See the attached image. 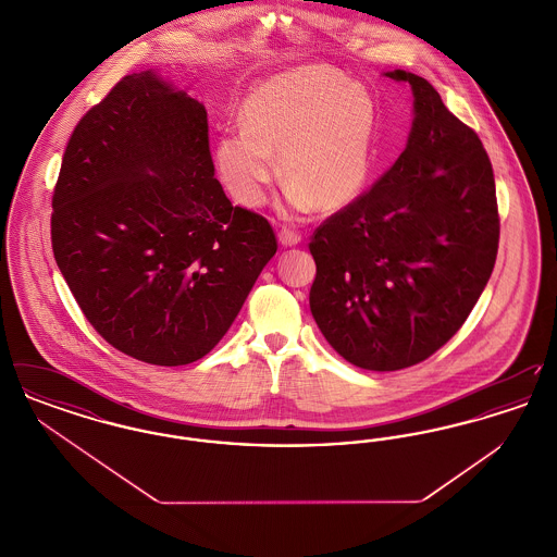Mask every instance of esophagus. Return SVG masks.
I'll use <instances>...</instances> for the list:
<instances>
[{
    "instance_id": "1",
    "label": "esophagus",
    "mask_w": 557,
    "mask_h": 557,
    "mask_svg": "<svg viewBox=\"0 0 557 557\" xmlns=\"http://www.w3.org/2000/svg\"><path fill=\"white\" fill-rule=\"evenodd\" d=\"M277 238H280V244H282V246H286V248L300 244V239H302L298 232H294V230H286V227H282V230H280Z\"/></svg>"
}]
</instances>
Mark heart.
Wrapping results in <instances>:
<instances>
[{"label": "heart", "instance_id": "heart-1", "mask_svg": "<svg viewBox=\"0 0 557 557\" xmlns=\"http://www.w3.org/2000/svg\"><path fill=\"white\" fill-rule=\"evenodd\" d=\"M377 108L370 91L327 64L261 83L244 102L239 132L223 133L214 164L244 207H261L282 177L294 211H343L368 186Z\"/></svg>", "mask_w": 557, "mask_h": 557}]
</instances>
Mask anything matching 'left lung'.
<instances>
[{
    "instance_id": "obj_1",
    "label": "left lung",
    "mask_w": 557,
    "mask_h": 557,
    "mask_svg": "<svg viewBox=\"0 0 557 557\" xmlns=\"http://www.w3.org/2000/svg\"><path fill=\"white\" fill-rule=\"evenodd\" d=\"M409 83L413 125L403 154L352 205L325 219L309 250L315 323L348 363L411 368L457 334L499 248L493 166L474 129L428 81Z\"/></svg>"
}]
</instances>
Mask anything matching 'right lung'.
<instances>
[{
    "instance_id": "right-lung-1",
    "label": "right lung",
    "mask_w": 557,
    "mask_h": 557,
    "mask_svg": "<svg viewBox=\"0 0 557 557\" xmlns=\"http://www.w3.org/2000/svg\"><path fill=\"white\" fill-rule=\"evenodd\" d=\"M52 209L53 257L83 315L150 366L211 352L277 250L265 216L214 180L205 107L154 71L85 112Z\"/></svg>"
}]
</instances>
